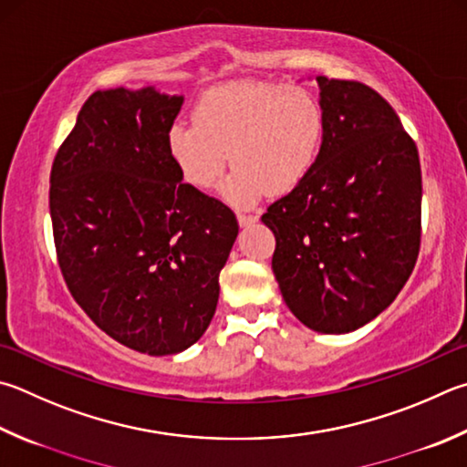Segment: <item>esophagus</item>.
Here are the masks:
<instances>
[{
	"mask_svg": "<svg viewBox=\"0 0 467 467\" xmlns=\"http://www.w3.org/2000/svg\"><path fill=\"white\" fill-rule=\"evenodd\" d=\"M236 220H239L241 226H251V224L257 223V216H255V214H244V212H239V214H236Z\"/></svg>",
	"mask_w": 467,
	"mask_h": 467,
	"instance_id": "esophagus-1",
	"label": "esophagus"
}]
</instances>
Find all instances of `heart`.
I'll use <instances>...</instances> for the list:
<instances>
[{"mask_svg": "<svg viewBox=\"0 0 467 467\" xmlns=\"http://www.w3.org/2000/svg\"><path fill=\"white\" fill-rule=\"evenodd\" d=\"M325 132V108L308 89L234 81L208 89L193 122H173L167 147L198 190L212 188L231 159L220 193L234 206H251L265 192L279 196L298 188L317 165Z\"/></svg>", "mask_w": 467, "mask_h": 467, "instance_id": "obj_1", "label": "heart"}]
</instances>
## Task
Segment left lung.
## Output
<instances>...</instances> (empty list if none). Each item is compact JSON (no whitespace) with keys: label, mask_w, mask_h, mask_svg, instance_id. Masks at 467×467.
Listing matches in <instances>:
<instances>
[{"label":"left lung","mask_w":467,"mask_h":467,"mask_svg":"<svg viewBox=\"0 0 467 467\" xmlns=\"http://www.w3.org/2000/svg\"><path fill=\"white\" fill-rule=\"evenodd\" d=\"M327 132L298 188L261 216L287 308L317 333L368 325L394 302L420 249L419 150L366 83L317 78Z\"/></svg>","instance_id":"1"}]
</instances>
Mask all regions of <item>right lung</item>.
<instances>
[{
	"label": "right lung",
	"mask_w": 467,
	"mask_h": 467,
	"mask_svg": "<svg viewBox=\"0 0 467 467\" xmlns=\"http://www.w3.org/2000/svg\"><path fill=\"white\" fill-rule=\"evenodd\" d=\"M182 96L96 91L50 169V220L65 284L114 341L173 355L204 335L234 212L182 182L167 147Z\"/></svg>",
	"instance_id": "1"
}]
</instances>
